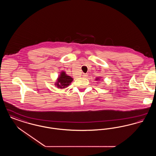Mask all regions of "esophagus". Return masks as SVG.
<instances>
[{
  "label": "esophagus",
  "instance_id": "obj_1",
  "mask_svg": "<svg viewBox=\"0 0 156 156\" xmlns=\"http://www.w3.org/2000/svg\"><path fill=\"white\" fill-rule=\"evenodd\" d=\"M82 76H83V77H87V76H88V74H83Z\"/></svg>",
  "mask_w": 156,
  "mask_h": 156
}]
</instances>
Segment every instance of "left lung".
Returning <instances> with one entry per match:
<instances>
[{
	"label": "left lung",
	"instance_id": "left-lung-1",
	"mask_svg": "<svg viewBox=\"0 0 156 156\" xmlns=\"http://www.w3.org/2000/svg\"><path fill=\"white\" fill-rule=\"evenodd\" d=\"M101 78L99 76V77H97V78L95 79V80L96 81H99V80H101Z\"/></svg>",
	"mask_w": 156,
	"mask_h": 156
}]
</instances>
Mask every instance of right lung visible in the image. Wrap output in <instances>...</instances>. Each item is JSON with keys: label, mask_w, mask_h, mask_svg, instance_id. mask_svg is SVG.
<instances>
[{"label": "right lung", "mask_w": 156, "mask_h": 156, "mask_svg": "<svg viewBox=\"0 0 156 156\" xmlns=\"http://www.w3.org/2000/svg\"><path fill=\"white\" fill-rule=\"evenodd\" d=\"M72 81H73V78L68 75L65 71H62L60 73L54 85L58 89H64L67 88L71 83Z\"/></svg>", "instance_id": "1"}]
</instances>
